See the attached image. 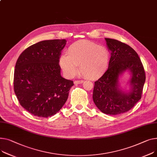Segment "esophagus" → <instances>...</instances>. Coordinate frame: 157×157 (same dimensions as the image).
Here are the masks:
<instances>
[{
	"label": "esophagus",
	"instance_id": "obj_1",
	"mask_svg": "<svg viewBox=\"0 0 157 157\" xmlns=\"http://www.w3.org/2000/svg\"><path fill=\"white\" fill-rule=\"evenodd\" d=\"M83 82H84L83 80H78V81H75L74 82L75 85H78V84H81V83H82Z\"/></svg>",
	"mask_w": 157,
	"mask_h": 157
}]
</instances>
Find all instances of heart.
<instances>
[{
    "label": "heart",
    "instance_id": "heart-1",
    "mask_svg": "<svg viewBox=\"0 0 157 157\" xmlns=\"http://www.w3.org/2000/svg\"><path fill=\"white\" fill-rule=\"evenodd\" d=\"M109 59L110 54L107 48L82 40L71 44L66 54L61 55L59 65L67 77L74 76L79 65L80 70L85 77L95 79L105 73Z\"/></svg>",
    "mask_w": 157,
    "mask_h": 157
}]
</instances>
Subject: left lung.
<instances>
[{
	"mask_svg": "<svg viewBox=\"0 0 157 157\" xmlns=\"http://www.w3.org/2000/svg\"><path fill=\"white\" fill-rule=\"evenodd\" d=\"M105 39L111 57L107 71L95 82L93 100L101 112L114 116L129 111L141 99L146 76L140 58L132 48L117 40ZM126 70L132 78L130 90L124 92L118 79Z\"/></svg>",
	"mask_w": 157,
	"mask_h": 157,
	"instance_id": "8db88e82",
	"label": "left lung"
}]
</instances>
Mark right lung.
<instances>
[{
    "mask_svg": "<svg viewBox=\"0 0 157 157\" xmlns=\"http://www.w3.org/2000/svg\"><path fill=\"white\" fill-rule=\"evenodd\" d=\"M66 40L40 41L25 50L17 59L14 75L17 98L28 112L48 117L67 100L72 81L60 75L59 58Z\"/></svg>",
    "mask_w": 157,
    "mask_h": 157,
    "instance_id": "right-lung-1",
    "label": "right lung"
}]
</instances>
